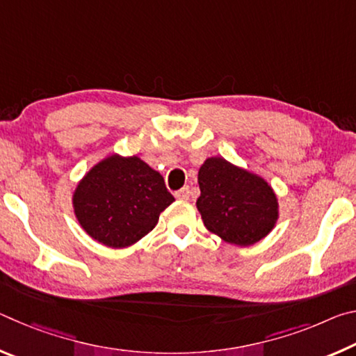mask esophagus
I'll list each match as a JSON object with an SVG mask.
<instances>
[{
	"instance_id": "obj_1",
	"label": "esophagus",
	"mask_w": 356,
	"mask_h": 356,
	"mask_svg": "<svg viewBox=\"0 0 356 356\" xmlns=\"http://www.w3.org/2000/svg\"><path fill=\"white\" fill-rule=\"evenodd\" d=\"M190 195H191V191H190L188 186H184V188H180L179 191H176V197L180 201H188Z\"/></svg>"
}]
</instances>
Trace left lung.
<instances>
[{"instance_id": "left-lung-1", "label": "left lung", "mask_w": 356, "mask_h": 356, "mask_svg": "<svg viewBox=\"0 0 356 356\" xmlns=\"http://www.w3.org/2000/svg\"><path fill=\"white\" fill-rule=\"evenodd\" d=\"M196 207L210 232L226 243L251 246L273 231L280 218L278 196L259 174L209 156L197 172Z\"/></svg>"}]
</instances>
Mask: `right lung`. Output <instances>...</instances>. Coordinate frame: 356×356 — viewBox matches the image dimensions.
Instances as JSON below:
<instances>
[{
	"label": "right lung",
	"instance_id": "add662e5",
	"mask_svg": "<svg viewBox=\"0 0 356 356\" xmlns=\"http://www.w3.org/2000/svg\"><path fill=\"white\" fill-rule=\"evenodd\" d=\"M174 196L159 171L138 155L110 154L76 184L72 206L89 237L108 248H127L152 231Z\"/></svg>",
	"mask_w": 356,
	"mask_h": 356
}]
</instances>
